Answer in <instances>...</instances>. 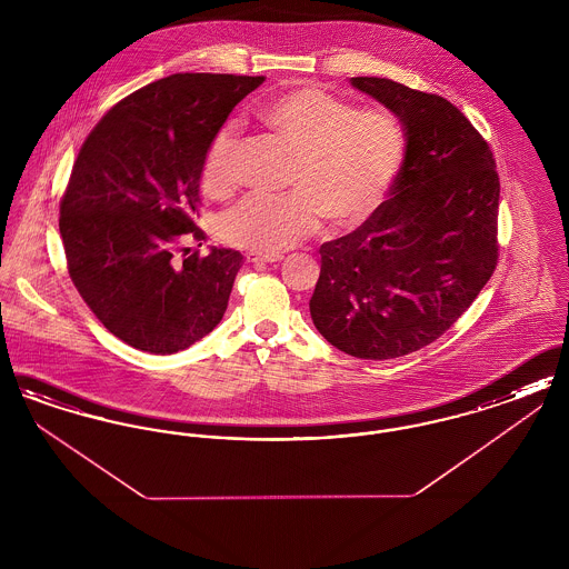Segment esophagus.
<instances>
[{
	"instance_id": "esophagus-1",
	"label": "esophagus",
	"mask_w": 569,
	"mask_h": 569,
	"mask_svg": "<svg viewBox=\"0 0 569 569\" xmlns=\"http://www.w3.org/2000/svg\"><path fill=\"white\" fill-rule=\"evenodd\" d=\"M283 256H260V253H247V262L249 264H272V262H279Z\"/></svg>"
}]
</instances>
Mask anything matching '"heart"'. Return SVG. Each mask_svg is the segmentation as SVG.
Returning a JSON list of instances; mask_svg holds the SVG:
<instances>
[{"label": "heart", "instance_id": "obj_1", "mask_svg": "<svg viewBox=\"0 0 569 569\" xmlns=\"http://www.w3.org/2000/svg\"><path fill=\"white\" fill-rule=\"evenodd\" d=\"M271 134L297 151L286 196H249L219 219L223 243L277 256L316 234H352L383 207L406 160V132L390 110H358L318 84L295 87L258 110ZM239 132L217 130L200 183L211 198L234 191Z\"/></svg>", "mask_w": 569, "mask_h": 569}]
</instances>
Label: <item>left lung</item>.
I'll return each instance as SVG.
<instances>
[{
  "mask_svg": "<svg viewBox=\"0 0 569 569\" xmlns=\"http://www.w3.org/2000/svg\"><path fill=\"white\" fill-rule=\"evenodd\" d=\"M352 84L401 119L406 160L378 216L320 247L309 309L337 350L388 360L433 343L487 286L499 174L487 140L446 98L378 77Z\"/></svg>",
  "mask_w": 569,
  "mask_h": 569,
  "instance_id": "1",
  "label": "left lung"
}]
</instances>
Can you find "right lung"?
<instances>
[{"label": "right lung", "instance_id": "obj_1", "mask_svg": "<svg viewBox=\"0 0 569 569\" xmlns=\"http://www.w3.org/2000/svg\"><path fill=\"white\" fill-rule=\"evenodd\" d=\"M262 81L170 74L117 102L82 142L59 202L68 272L93 316L140 352L186 350L223 318L243 256H188L181 241L207 239L196 226L207 147Z\"/></svg>", "mask_w": 569, "mask_h": 569}]
</instances>
